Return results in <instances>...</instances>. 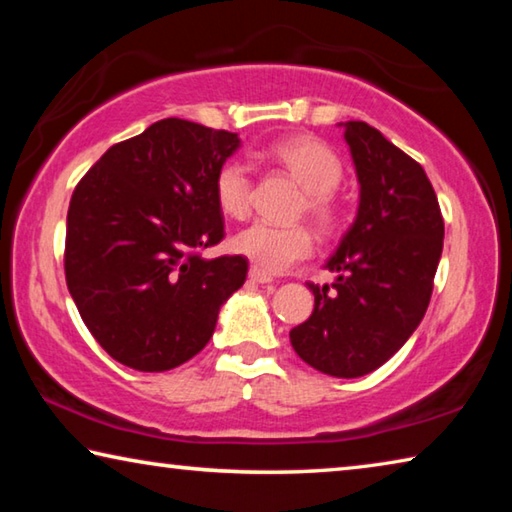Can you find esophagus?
Masks as SVG:
<instances>
[{
  "mask_svg": "<svg viewBox=\"0 0 512 512\" xmlns=\"http://www.w3.org/2000/svg\"><path fill=\"white\" fill-rule=\"evenodd\" d=\"M248 277H250V280H253V282H257V284H271V282H273V275L264 273L262 268H257V266L250 268V271H248Z\"/></svg>",
  "mask_w": 512,
  "mask_h": 512,
  "instance_id": "obj_1",
  "label": "esophagus"
}]
</instances>
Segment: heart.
I'll list each match as a JSON object with an SVG mask.
<instances>
[{
  "label": "heart",
  "mask_w": 512,
  "mask_h": 512,
  "mask_svg": "<svg viewBox=\"0 0 512 512\" xmlns=\"http://www.w3.org/2000/svg\"><path fill=\"white\" fill-rule=\"evenodd\" d=\"M271 160L287 169L305 189L302 212H307L323 232L339 225V201L334 189L343 180V162L325 142L298 135L271 146ZM214 198L219 210L230 219H244L253 201V178L244 162L221 164L214 176ZM235 253L250 259L264 273H284L293 264L314 255V235L305 225H275L257 221L232 239Z\"/></svg>",
  "instance_id": "b5f03b06"
}]
</instances>
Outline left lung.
Here are the masks:
<instances>
[{"instance_id":"1","label":"left lung","mask_w":512,"mask_h":512,"mask_svg":"<svg viewBox=\"0 0 512 512\" xmlns=\"http://www.w3.org/2000/svg\"><path fill=\"white\" fill-rule=\"evenodd\" d=\"M359 180L357 219L314 291V311L293 327L298 357L325 375L363 377L409 341L424 318L443 255L445 223L418 162L366 121H345Z\"/></svg>"}]
</instances>
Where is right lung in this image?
<instances>
[{"mask_svg": "<svg viewBox=\"0 0 512 512\" xmlns=\"http://www.w3.org/2000/svg\"><path fill=\"white\" fill-rule=\"evenodd\" d=\"M239 135L169 117L119 142L76 185L65 280L112 359L164 372L201 352L248 259L201 257L223 239L214 176Z\"/></svg>", "mask_w": 512, "mask_h": 512, "instance_id": "right-lung-1", "label": "right lung"}]
</instances>
